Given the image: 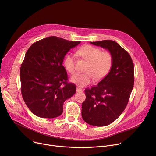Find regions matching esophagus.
I'll use <instances>...</instances> for the list:
<instances>
[{
  "label": "esophagus",
  "mask_w": 156,
  "mask_h": 156,
  "mask_svg": "<svg viewBox=\"0 0 156 156\" xmlns=\"http://www.w3.org/2000/svg\"><path fill=\"white\" fill-rule=\"evenodd\" d=\"M83 90L79 88V87H76V92H81Z\"/></svg>",
  "instance_id": "1"
}]
</instances>
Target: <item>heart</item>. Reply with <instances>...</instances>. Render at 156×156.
Here are the masks:
<instances>
[{"label": "heart", "mask_w": 156, "mask_h": 156, "mask_svg": "<svg viewBox=\"0 0 156 156\" xmlns=\"http://www.w3.org/2000/svg\"><path fill=\"white\" fill-rule=\"evenodd\" d=\"M79 54L87 62L88 64L85 69V73H77L73 75L70 81L79 87H84L90 84L93 79L96 81L102 80L110 71L113 62L112 54L108 52H102L99 48L91 45L81 47ZM75 55L68 54L63 62L65 70L71 74L75 72Z\"/></svg>", "instance_id": "1"}]
</instances>
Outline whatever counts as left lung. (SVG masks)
Here are the masks:
<instances>
[{
	"label": "left lung",
	"mask_w": 156,
	"mask_h": 156,
	"mask_svg": "<svg viewBox=\"0 0 156 156\" xmlns=\"http://www.w3.org/2000/svg\"><path fill=\"white\" fill-rule=\"evenodd\" d=\"M108 51L113 62L108 73L91 89H86L82 103L83 120L103 126L114 122L125 110L134 84V65L129 54L115 41L91 42Z\"/></svg>",
	"instance_id": "left-lung-1"
}]
</instances>
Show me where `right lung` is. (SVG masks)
I'll list each match as a JSON object with an SVG mask.
<instances>
[{
    "instance_id": "1",
    "label": "right lung",
    "mask_w": 156,
    "mask_h": 156,
    "mask_svg": "<svg viewBox=\"0 0 156 156\" xmlns=\"http://www.w3.org/2000/svg\"><path fill=\"white\" fill-rule=\"evenodd\" d=\"M80 41L50 36L33 44L20 69L21 91L35 115L46 119L60 116L64 102L76 93V86L66 82L62 65L65 55Z\"/></svg>"
}]
</instances>
